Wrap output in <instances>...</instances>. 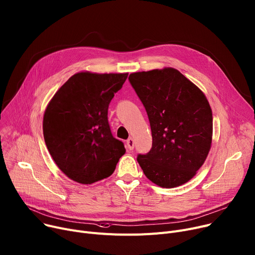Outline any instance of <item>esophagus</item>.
I'll use <instances>...</instances> for the list:
<instances>
[{"mask_svg":"<svg viewBox=\"0 0 255 255\" xmlns=\"http://www.w3.org/2000/svg\"><path fill=\"white\" fill-rule=\"evenodd\" d=\"M127 146H128V150H132V149H133V147H134L133 139L129 138V139L127 141Z\"/></svg>","mask_w":255,"mask_h":255,"instance_id":"1","label":"esophagus"}]
</instances>
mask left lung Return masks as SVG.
<instances>
[{
    "label": "left lung",
    "instance_id": "8db88e82",
    "mask_svg": "<svg viewBox=\"0 0 255 255\" xmlns=\"http://www.w3.org/2000/svg\"><path fill=\"white\" fill-rule=\"evenodd\" d=\"M128 80L147 111L152 131L151 150L136 160L159 187L186 184L211 148L212 111L206 96L171 67L133 72Z\"/></svg>",
    "mask_w": 255,
    "mask_h": 255
}]
</instances>
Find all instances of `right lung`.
<instances>
[{
	"instance_id": "obj_1",
	"label": "right lung",
	"mask_w": 255,
	"mask_h": 255,
	"mask_svg": "<svg viewBox=\"0 0 255 255\" xmlns=\"http://www.w3.org/2000/svg\"><path fill=\"white\" fill-rule=\"evenodd\" d=\"M128 73L73 74L49 102L43 132L53 160L70 180L91 185L113 173L126 153L113 138L108 106Z\"/></svg>"
}]
</instances>
